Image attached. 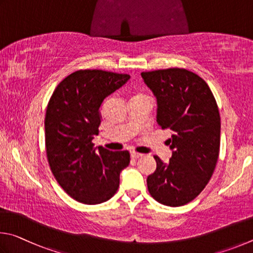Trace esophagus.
<instances>
[{
  "label": "esophagus",
  "mask_w": 253,
  "mask_h": 253,
  "mask_svg": "<svg viewBox=\"0 0 253 253\" xmlns=\"http://www.w3.org/2000/svg\"><path fill=\"white\" fill-rule=\"evenodd\" d=\"M131 157L133 158V159H139V158H142L143 154H142V153H138V152L132 151V152H131Z\"/></svg>",
  "instance_id": "obj_1"
}]
</instances>
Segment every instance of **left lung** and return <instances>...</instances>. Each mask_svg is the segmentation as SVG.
I'll return each instance as SVG.
<instances>
[{
    "instance_id": "1",
    "label": "left lung",
    "mask_w": 253,
    "mask_h": 253,
    "mask_svg": "<svg viewBox=\"0 0 253 253\" xmlns=\"http://www.w3.org/2000/svg\"><path fill=\"white\" fill-rule=\"evenodd\" d=\"M158 100L157 121L173 134L168 140L172 157L147 179L158 202L181 207L201 193L213 174L220 151V114L205 80L185 69L170 68L141 73Z\"/></svg>"
}]
</instances>
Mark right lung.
Returning a JSON list of instances; mask_svg holds the SVG:
<instances>
[{
  "label": "right lung",
  "mask_w": 253,
  "mask_h": 253,
  "mask_svg": "<svg viewBox=\"0 0 253 253\" xmlns=\"http://www.w3.org/2000/svg\"><path fill=\"white\" fill-rule=\"evenodd\" d=\"M130 79L103 70H79L57 84L47 103L45 149L57 183L85 205L108 201L118 191L120 172L130 163L129 151H109L92 142L99 134L104 99Z\"/></svg>",
  "instance_id": "obj_1"
}]
</instances>
